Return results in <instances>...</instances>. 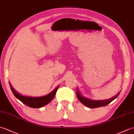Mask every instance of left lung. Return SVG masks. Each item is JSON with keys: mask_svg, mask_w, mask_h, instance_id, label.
Wrapping results in <instances>:
<instances>
[{"mask_svg": "<svg viewBox=\"0 0 134 134\" xmlns=\"http://www.w3.org/2000/svg\"><path fill=\"white\" fill-rule=\"evenodd\" d=\"M119 94H120V92H119L113 97L108 99H105V100H93V99L87 98L82 96L78 90L76 91V95H77V98L79 99V101L86 107L90 108H96L106 106V105L109 104L113 100H114L115 98H117Z\"/></svg>", "mask_w": 134, "mask_h": 134, "instance_id": "left-lung-1", "label": "left lung"}]
</instances>
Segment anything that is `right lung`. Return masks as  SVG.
<instances>
[{
  "instance_id": "add662e5",
  "label": "right lung",
  "mask_w": 134,
  "mask_h": 134,
  "mask_svg": "<svg viewBox=\"0 0 134 134\" xmlns=\"http://www.w3.org/2000/svg\"><path fill=\"white\" fill-rule=\"evenodd\" d=\"M9 85L11 91H12L13 93L15 96V97L17 99H18L19 101H21L22 102H23L24 104L27 105V106L33 108H40L47 105L55 97L57 90L58 89L59 86H58V87H56L55 89L52 90L49 94H48L46 96L42 97H33L25 96L20 94L17 93L13 89L10 83Z\"/></svg>"
}]
</instances>
